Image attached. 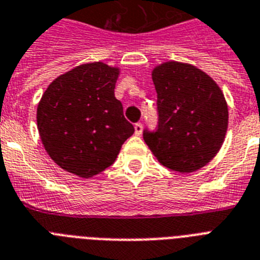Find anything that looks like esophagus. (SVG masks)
Instances as JSON below:
<instances>
[{"instance_id": "1", "label": "esophagus", "mask_w": 260, "mask_h": 260, "mask_svg": "<svg viewBox=\"0 0 260 260\" xmlns=\"http://www.w3.org/2000/svg\"><path fill=\"white\" fill-rule=\"evenodd\" d=\"M141 132H143V124L141 123L135 124V135H136V136H140Z\"/></svg>"}]
</instances>
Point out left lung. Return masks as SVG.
<instances>
[{"label": "left lung", "instance_id": "8db88e82", "mask_svg": "<svg viewBox=\"0 0 260 260\" xmlns=\"http://www.w3.org/2000/svg\"><path fill=\"white\" fill-rule=\"evenodd\" d=\"M152 80L159 125L156 132L144 131L145 144L170 170L189 174L203 168L216 156L227 134L224 94L211 76L187 62L156 65Z\"/></svg>", "mask_w": 260, "mask_h": 260}]
</instances>
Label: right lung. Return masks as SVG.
I'll use <instances>...</instances> for the list:
<instances>
[{
	"instance_id": "obj_1",
	"label": "right lung",
	"mask_w": 260,
	"mask_h": 260,
	"mask_svg": "<svg viewBox=\"0 0 260 260\" xmlns=\"http://www.w3.org/2000/svg\"><path fill=\"white\" fill-rule=\"evenodd\" d=\"M120 68L96 61L50 82L37 105V128L57 166L82 179L115 163L135 128L115 97Z\"/></svg>"
}]
</instances>
